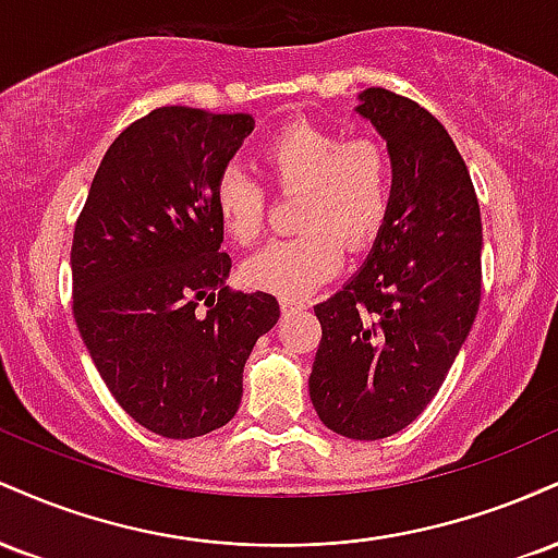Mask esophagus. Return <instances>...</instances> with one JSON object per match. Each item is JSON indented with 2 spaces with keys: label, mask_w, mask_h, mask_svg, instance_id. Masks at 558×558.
Returning <instances> with one entry per match:
<instances>
[{
  "label": "esophagus",
  "mask_w": 558,
  "mask_h": 558,
  "mask_svg": "<svg viewBox=\"0 0 558 558\" xmlns=\"http://www.w3.org/2000/svg\"><path fill=\"white\" fill-rule=\"evenodd\" d=\"M304 301H299V299H280V310H283V315H288V312H299V310H304Z\"/></svg>",
  "instance_id": "obj_1"
}]
</instances>
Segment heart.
<instances>
[{"label":"heart","instance_id":"heart-1","mask_svg":"<svg viewBox=\"0 0 558 558\" xmlns=\"http://www.w3.org/2000/svg\"><path fill=\"white\" fill-rule=\"evenodd\" d=\"M267 183L299 194V230L272 241L243 265L248 286L280 299H301L338 272L343 241L364 248L380 235L393 204L396 165L383 138L351 136L341 128L293 120L262 144ZM215 213L233 241L254 243L265 230L267 189L241 170L215 183Z\"/></svg>","mask_w":558,"mask_h":558}]
</instances>
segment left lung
Wrapping results in <instances>:
<instances>
[{
	"mask_svg": "<svg viewBox=\"0 0 558 558\" xmlns=\"http://www.w3.org/2000/svg\"><path fill=\"white\" fill-rule=\"evenodd\" d=\"M356 110L388 141L393 204L362 272L315 306L310 396L332 433L377 440L425 412L475 323L483 222L470 170L433 112L388 88H367Z\"/></svg>",
	"mask_w": 558,
	"mask_h": 558,
	"instance_id": "8db88e82",
	"label": "left lung"
}]
</instances>
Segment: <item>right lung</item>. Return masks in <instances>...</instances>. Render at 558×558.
<instances>
[{
	"label": "right lung",
	"instance_id": "obj_1",
	"mask_svg": "<svg viewBox=\"0 0 558 558\" xmlns=\"http://www.w3.org/2000/svg\"><path fill=\"white\" fill-rule=\"evenodd\" d=\"M248 114L157 107L112 141L75 220L73 317L114 401L146 430L198 438L235 417L272 293L226 286L215 183ZM205 306H201V301Z\"/></svg>",
	"mask_w": 558,
	"mask_h": 558
}]
</instances>
